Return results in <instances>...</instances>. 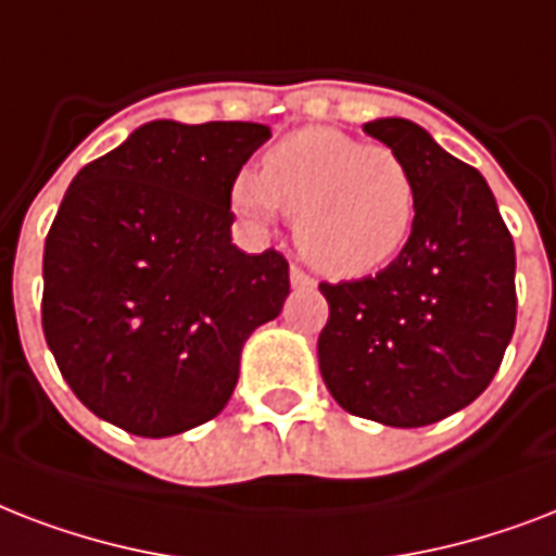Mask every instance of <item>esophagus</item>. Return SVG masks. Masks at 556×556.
<instances>
[{"label": "esophagus", "instance_id": "34e87169", "mask_svg": "<svg viewBox=\"0 0 556 556\" xmlns=\"http://www.w3.org/2000/svg\"><path fill=\"white\" fill-rule=\"evenodd\" d=\"M290 281H292V287H299V290H313V287H316V281H313V278H309V275L301 269V266H292Z\"/></svg>", "mask_w": 556, "mask_h": 556}]
</instances>
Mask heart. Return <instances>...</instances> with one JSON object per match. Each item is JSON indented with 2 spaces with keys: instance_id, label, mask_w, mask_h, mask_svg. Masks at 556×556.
I'll use <instances>...</instances> for the list:
<instances>
[{
  "instance_id": "obj_1",
  "label": "heart",
  "mask_w": 556,
  "mask_h": 556,
  "mask_svg": "<svg viewBox=\"0 0 556 556\" xmlns=\"http://www.w3.org/2000/svg\"><path fill=\"white\" fill-rule=\"evenodd\" d=\"M240 217L266 226L295 214V243L333 278H363L389 266L412 238L417 179L386 144H365L333 127H307L266 150L261 174L231 179Z\"/></svg>"
}]
</instances>
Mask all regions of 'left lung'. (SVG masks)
<instances>
[{"label":"left lung","mask_w":556,"mask_h":556,"mask_svg":"<svg viewBox=\"0 0 556 556\" xmlns=\"http://www.w3.org/2000/svg\"><path fill=\"white\" fill-rule=\"evenodd\" d=\"M363 130L412 167L417 219L386 269L318 283L330 307L318 368L345 412L415 429L470 406L496 377L516 327V249L476 167L406 118Z\"/></svg>","instance_id":"8db88e82"}]
</instances>
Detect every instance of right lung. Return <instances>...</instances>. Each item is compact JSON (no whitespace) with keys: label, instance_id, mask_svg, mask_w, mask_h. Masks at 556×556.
Wrapping results in <instances>:
<instances>
[{"label":"right lung","instance_id":"right-lung-1","mask_svg":"<svg viewBox=\"0 0 556 556\" xmlns=\"http://www.w3.org/2000/svg\"><path fill=\"white\" fill-rule=\"evenodd\" d=\"M273 132L150 122L72 179L42 252V333L75 397L141 438L217 417L290 264L231 243V179Z\"/></svg>","mask_w":556,"mask_h":556}]
</instances>
